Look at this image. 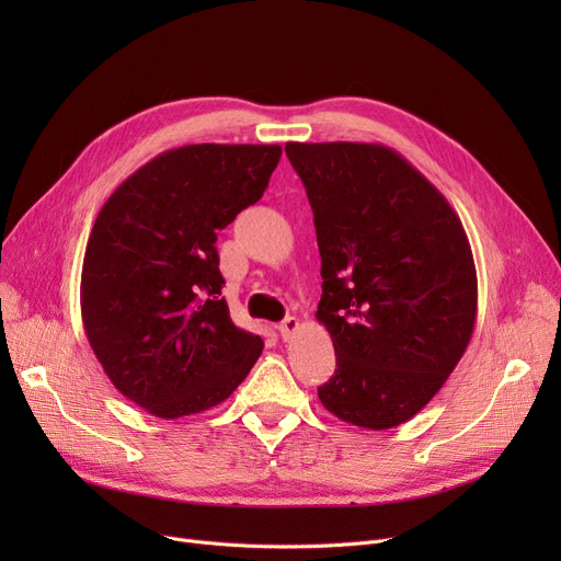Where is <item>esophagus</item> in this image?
Returning <instances> with one entry per match:
<instances>
[{
    "label": "esophagus",
    "instance_id": "34e87169",
    "mask_svg": "<svg viewBox=\"0 0 561 561\" xmlns=\"http://www.w3.org/2000/svg\"><path fill=\"white\" fill-rule=\"evenodd\" d=\"M298 328H300V320L296 318V316H288V318H284L279 325H277V330H279V334H282V339L284 341H288L293 334L298 332Z\"/></svg>",
    "mask_w": 561,
    "mask_h": 561
}]
</instances>
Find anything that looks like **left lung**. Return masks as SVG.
I'll use <instances>...</instances> for the list:
<instances>
[{"instance_id":"left-lung-1","label":"left lung","mask_w":561,"mask_h":561,"mask_svg":"<svg viewBox=\"0 0 561 561\" xmlns=\"http://www.w3.org/2000/svg\"><path fill=\"white\" fill-rule=\"evenodd\" d=\"M307 188L336 370L318 398L343 423L391 430L440 391L478 316L459 216L402 154L377 142H286Z\"/></svg>"}]
</instances>
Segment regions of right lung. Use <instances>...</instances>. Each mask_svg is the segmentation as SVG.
Segmentation results:
<instances>
[{"mask_svg": "<svg viewBox=\"0 0 561 561\" xmlns=\"http://www.w3.org/2000/svg\"><path fill=\"white\" fill-rule=\"evenodd\" d=\"M279 145L199 142L161 152L104 202L81 268V320L127 400L182 419L227 400L263 341L236 328L216 239L259 202Z\"/></svg>", "mask_w": 561, "mask_h": 561, "instance_id": "right-lung-1", "label": "right lung"}]
</instances>
